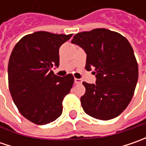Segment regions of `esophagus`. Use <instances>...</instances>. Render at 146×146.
I'll list each match as a JSON object with an SVG mask.
<instances>
[{"instance_id": "esophagus-1", "label": "esophagus", "mask_w": 146, "mask_h": 146, "mask_svg": "<svg viewBox=\"0 0 146 146\" xmlns=\"http://www.w3.org/2000/svg\"><path fill=\"white\" fill-rule=\"evenodd\" d=\"M82 80L80 79H77V78H75V84H81Z\"/></svg>"}]
</instances>
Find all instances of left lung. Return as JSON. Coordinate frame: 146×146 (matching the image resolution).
Masks as SVG:
<instances>
[{"label": "left lung", "mask_w": 146, "mask_h": 146, "mask_svg": "<svg viewBox=\"0 0 146 146\" xmlns=\"http://www.w3.org/2000/svg\"><path fill=\"white\" fill-rule=\"evenodd\" d=\"M72 44L87 53L85 69L94 68L96 84L83 82L80 98L84 112L99 120L119 116L132 100L138 80V64L132 46L123 36L106 28L76 34Z\"/></svg>", "instance_id": "8db88e82"}]
</instances>
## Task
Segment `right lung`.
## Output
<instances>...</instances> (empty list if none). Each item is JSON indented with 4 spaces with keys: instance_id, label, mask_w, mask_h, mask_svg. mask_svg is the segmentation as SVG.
I'll use <instances>...</instances> for the list:
<instances>
[{
    "instance_id": "add662e5",
    "label": "right lung",
    "mask_w": 146,
    "mask_h": 146,
    "mask_svg": "<svg viewBox=\"0 0 146 146\" xmlns=\"http://www.w3.org/2000/svg\"><path fill=\"white\" fill-rule=\"evenodd\" d=\"M72 34L36 31L23 36L9 60V88L21 115L44 125L62 113V101L74 84L73 75L60 77L51 68L59 66V48Z\"/></svg>"
}]
</instances>
